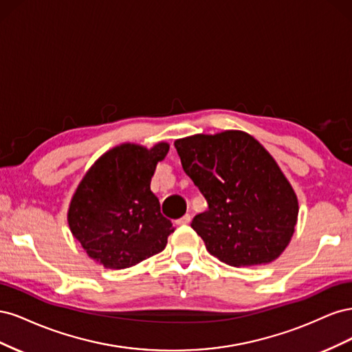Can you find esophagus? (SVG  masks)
<instances>
[{"label":"esophagus","mask_w":352,"mask_h":352,"mask_svg":"<svg viewBox=\"0 0 352 352\" xmlns=\"http://www.w3.org/2000/svg\"><path fill=\"white\" fill-rule=\"evenodd\" d=\"M176 223H177V225H189V223H190V216L185 214L182 219H179Z\"/></svg>","instance_id":"34e87169"}]
</instances>
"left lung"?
Instances as JSON below:
<instances>
[{"mask_svg": "<svg viewBox=\"0 0 352 352\" xmlns=\"http://www.w3.org/2000/svg\"><path fill=\"white\" fill-rule=\"evenodd\" d=\"M175 146L208 202L190 225L207 251L233 267L278 258L291 242L300 208L270 153L242 131L198 133L176 140Z\"/></svg>", "mask_w": 352, "mask_h": 352, "instance_id": "left-lung-1", "label": "left lung"}]
</instances>
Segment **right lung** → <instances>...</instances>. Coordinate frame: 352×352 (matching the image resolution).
Segmentation results:
<instances>
[{
    "mask_svg": "<svg viewBox=\"0 0 352 352\" xmlns=\"http://www.w3.org/2000/svg\"><path fill=\"white\" fill-rule=\"evenodd\" d=\"M170 145L120 144L95 162L72 197L67 223L88 257L127 269L162 252L175 228L160 211L151 177Z\"/></svg>",
    "mask_w": 352,
    "mask_h": 352,
    "instance_id": "add662e5",
    "label": "right lung"
}]
</instances>
